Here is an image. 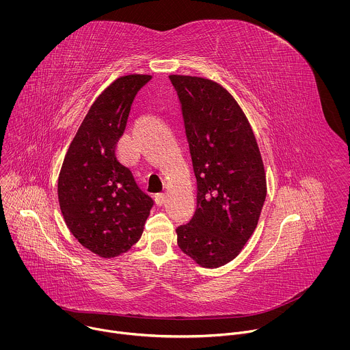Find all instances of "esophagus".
<instances>
[{
  "instance_id": "esophagus-1",
  "label": "esophagus",
  "mask_w": 350,
  "mask_h": 350,
  "mask_svg": "<svg viewBox=\"0 0 350 350\" xmlns=\"http://www.w3.org/2000/svg\"><path fill=\"white\" fill-rule=\"evenodd\" d=\"M154 200H156L157 204H163L165 202V194H163V193L154 194Z\"/></svg>"
}]
</instances>
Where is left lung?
Listing matches in <instances>:
<instances>
[{
	"mask_svg": "<svg viewBox=\"0 0 350 350\" xmlns=\"http://www.w3.org/2000/svg\"><path fill=\"white\" fill-rule=\"evenodd\" d=\"M182 105L197 178V210L176 229L178 245L204 268L239 256L253 234L267 196L265 171L250 121L214 81L170 75Z\"/></svg>",
	"mask_w": 350,
	"mask_h": 350,
	"instance_id": "1",
	"label": "left lung"
}]
</instances>
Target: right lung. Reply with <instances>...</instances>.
Returning <instances> with one entry per match:
<instances>
[{
    "instance_id": "1",
    "label": "right lung",
    "mask_w": 350,
    "mask_h": 350,
    "mask_svg": "<svg viewBox=\"0 0 350 350\" xmlns=\"http://www.w3.org/2000/svg\"><path fill=\"white\" fill-rule=\"evenodd\" d=\"M150 78L131 74L110 83L90 106L60 168L57 198L66 225L81 245L105 258L140 240L153 206L116 153L132 102Z\"/></svg>"
}]
</instances>
